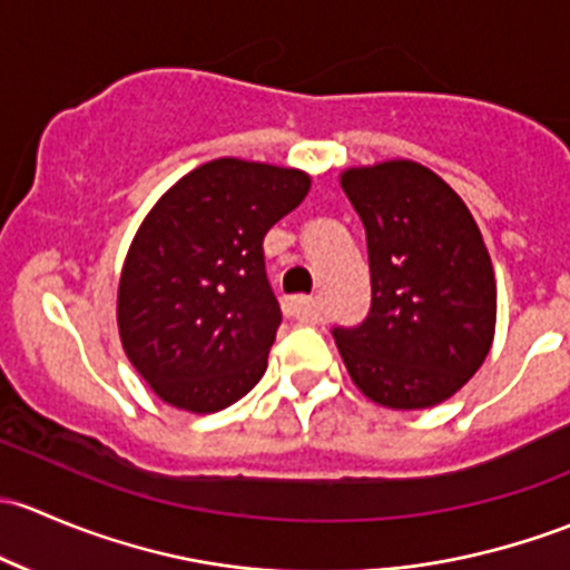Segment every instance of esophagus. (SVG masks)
Listing matches in <instances>:
<instances>
[{
    "instance_id": "34e87169",
    "label": "esophagus",
    "mask_w": 570,
    "mask_h": 570,
    "mask_svg": "<svg viewBox=\"0 0 570 570\" xmlns=\"http://www.w3.org/2000/svg\"><path fill=\"white\" fill-rule=\"evenodd\" d=\"M283 313L287 318L302 321V324H318L321 321L318 298L313 296H287L283 302Z\"/></svg>"
}]
</instances>
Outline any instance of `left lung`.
<instances>
[{
    "instance_id": "8db88e82",
    "label": "left lung",
    "mask_w": 570,
    "mask_h": 570,
    "mask_svg": "<svg viewBox=\"0 0 570 570\" xmlns=\"http://www.w3.org/2000/svg\"><path fill=\"white\" fill-rule=\"evenodd\" d=\"M360 214L371 261V313L334 326L354 384L381 406L431 409L461 390L489 356L497 283L463 199L416 161L340 175Z\"/></svg>"
}]
</instances>
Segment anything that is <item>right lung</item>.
<instances>
[{"instance_id": "1", "label": "right lung", "mask_w": 570, "mask_h": 570, "mask_svg": "<svg viewBox=\"0 0 570 570\" xmlns=\"http://www.w3.org/2000/svg\"><path fill=\"white\" fill-rule=\"evenodd\" d=\"M307 191L302 169L216 158L145 216L120 274L117 326L164 403L222 412L263 379L283 321L263 238Z\"/></svg>"}]
</instances>
